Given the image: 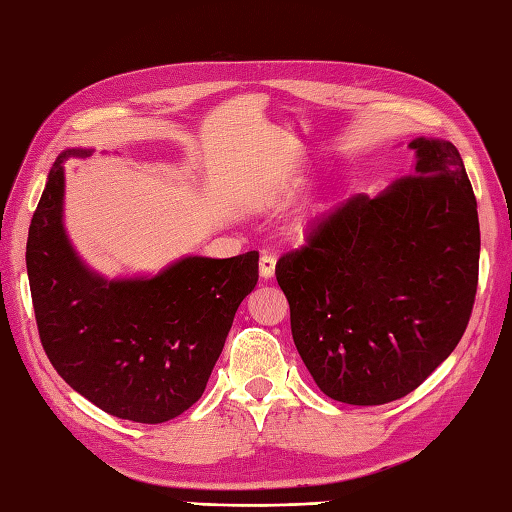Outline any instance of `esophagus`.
Here are the masks:
<instances>
[{
    "label": "esophagus",
    "instance_id": "esophagus-1",
    "mask_svg": "<svg viewBox=\"0 0 512 512\" xmlns=\"http://www.w3.org/2000/svg\"><path fill=\"white\" fill-rule=\"evenodd\" d=\"M274 271H276V256L271 252H263V256H260V276L267 280L274 276Z\"/></svg>",
    "mask_w": 512,
    "mask_h": 512
}]
</instances>
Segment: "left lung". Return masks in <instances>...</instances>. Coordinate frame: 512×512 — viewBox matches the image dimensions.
I'll return each mask as SVG.
<instances>
[{
    "instance_id": "left-lung-1",
    "label": "left lung",
    "mask_w": 512,
    "mask_h": 512,
    "mask_svg": "<svg viewBox=\"0 0 512 512\" xmlns=\"http://www.w3.org/2000/svg\"><path fill=\"white\" fill-rule=\"evenodd\" d=\"M409 148V176L375 198H349L276 263L296 349L331 400L404 398L451 356L471 320L479 221L462 156L442 139Z\"/></svg>"
}]
</instances>
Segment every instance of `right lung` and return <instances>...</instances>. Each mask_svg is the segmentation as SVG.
I'll use <instances>...</instances> for the list:
<instances>
[{
	"mask_svg": "<svg viewBox=\"0 0 512 512\" xmlns=\"http://www.w3.org/2000/svg\"><path fill=\"white\" fill-rule=\"evenodd\" d=\"M66 150L33 214L26 267L41 344L72 389L121 420L161 424L201 398L236 309L258 283V252L185 256L152 278L108 280L64 229Z\"/></svg>",
	"mask_w": 512,
	"mask_h": 512,
	"instance_id": "right-lung-1",
	"label": "right lung"
}]
</instances>
